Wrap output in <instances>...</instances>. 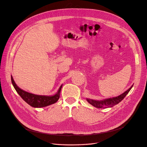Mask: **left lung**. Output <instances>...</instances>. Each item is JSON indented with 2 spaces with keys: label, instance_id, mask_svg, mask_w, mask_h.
Listing matches in <instances>:
<instances>
[{
  "label": "left lung",
  "instance_id": "8db88e82",
  "mask_svg": "<svg viewBox=\"0 0 147 147\" xmlns=\"http://www.w3.org/2000/svg\"><path fill=\"white\" fill-rule=\"evenodd\" d=\"M132 86L133 85H132L129 88H128L127 91L123 92V94L117 97L106 98L102 100H95L90 98H87V101H88V102H89L90 104H91L92 106L95 107L96 108L107 109L112 107L114 105H115L119 102H121L124 98V97L127 96L130 90L132 88Z\"/></svg>",
  "mask_w": 147,
  "mask_h": 147
}]
</instances>
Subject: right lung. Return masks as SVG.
I'll return each mask as SVG.
<instances>
[{
	"label": "right lung",
	"mask_w": 147,
	"mask_h": 147,
	"mask_svg": "<svg viewBox=\"0 0 147 147\" xmlns=\"http://www.w3.org/2000/svg\"><path fill=\"white\" fill-rule=\"evenodd\" d=\"M11 80L12 84L14 87L15 89L19 94V95L22 98V99L29 104L30 106L34 108H42L45 107L50 105L51 104H55L59 99L60 91L62 88L63 85H61L59 88L57 92L53 96H42V95H36L32 94V93L25 91L19 88L14 80L12 76H11Z\"/></svg>",
	"instance_id": "right-lung-1"
}]
</instances>
